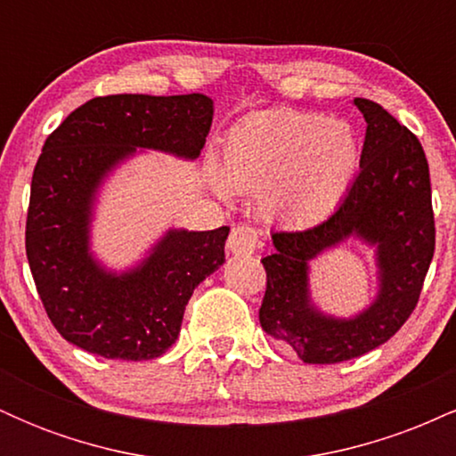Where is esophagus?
<instances>
[{
  "label": "esophagus",
  "mask_w": 456,
  "mask_h": 456,
  "mask_svg": "<svg viewBox=\"0 0 456 456\" xmlns=\"http://www.w3.org/2000/svg\"><path fill=\"white\" fill-rule=\"evenodd\" d=\"M259 242V232L250 224H238L232 229L227 240V248L233 255H253Z\"/></svg>",
  "instance_id": "obj_1"
}]
</instances>
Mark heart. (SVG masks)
Returning <instances> with one entry per match:
<instances>
[{"label":"heart","mask_w":456,"mask_h":456,"mask_svg":"<svg viewBox=\"0 0 456 456\" xmlns=\"http://www.w3.org/2000/svg\"><path fill=\"white\" fill-rule=\"evenodd\" d=\"M360 167V145L345 122L276 109L246 118L224 139L223 174H214L221 197L232 188L264 195L272 218L289 224L323 221L343 201Z\"/></svg>","instance_id":"heart-1"}]
</instances>
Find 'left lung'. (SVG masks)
I'll return each instance as SVG.
<instances>
[{"label": "left lung", "mask_w": 456, "mask_h": 456, "mask_svg": "<svg viewBox=\"0 0 456 456\" xmlns=\"http://www.w3.org/2000/svg\"><path fill=\"white\" fill-rule=\"evenodd\" d=\"M366 119L360 174L326 221L302 232L272 233L261 259L265 296L261 328L306 364H337L379 347L399 332L420 297L436 250L431 177L420 141L378 102L355 98ZM376 246L380 291L352 320L323 316L307 294V261L347 237Z\"/></svg>", "instance_id": "8db88e82"}]
</instances>
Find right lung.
I'll use <instances>...</instances> for the list:
<instances>
[{
  "instance_id": "right-lung-1",
  "label": "right lung",
  "mask_w": 456,
  "mask_h": 456,
  "mask_svg": "<svg viewBox=\"0 0 456 456\" xmlns=\"http://www.w3.org/2000/svg\"><path fill=\"white\" fill-rule=\"evenodd\" d=\"M203 94L98 96L49 134L31 177L25 253L46 315L68 343L111 360H154L175 343L195 287L224 261L229 227L169 229L137 268L90 253L98 186L137 148L197 159L212 126Z\"/></svg>"
}]
</instances>
